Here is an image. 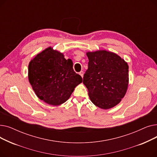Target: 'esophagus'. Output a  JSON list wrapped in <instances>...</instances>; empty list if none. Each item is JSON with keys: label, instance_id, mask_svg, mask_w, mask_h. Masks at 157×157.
<instances>
[{"label": "esophagus", "instance_id": "obj_1", "mask_svg": "<svg viewBox=\"0 0 157 157\" xmlns=\"http://www.w3.org/2000/svg\"><path fill=\"white\" fill-rule=\"evenodd\" d=\"M79 75L82 77V78H83V74H84V72H83V71H81V72H79Z\"/></svg>", "mask_w": 157, "mask_h": 157}]
</instances>
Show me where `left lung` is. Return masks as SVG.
Segmentation results:
<instances>
[{
  "label": "left lung",
  "instance_id": "left-lung-1",
  "mask_svg": "<svg viewBox=\"0 0 157 157\" xmlns=\"http://www.w3.org/2000/svg\"><path fill=\"white\" fill-rule=\"evenodd\" d=\"M88 67L83 84L92 103L103 109L118 104L128 85V65L117 54L106 50L86 53Z\"/></svg>",
  "mask_w": 157,
  "mask_h": 157
}]
</instances>
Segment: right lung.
<instances>
[{
  "mask_svg": "<svg viewBox=\"0 0 157 157\" xmlns=\"http://www.w3.org/2000/svg\"><path fill=\"white\" fill-rule=\"evenodd\" d=\"M71 59L48 47L38 53L29 65V80L39 99L52 105L67 101L82 78L74 71Z\"/></svg>",
  "mask_w": 157,
  "mask_h": 157,
  "instance_id": "1",
  "label": "right lung"
}]
</instances>
